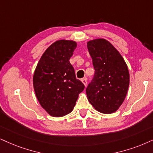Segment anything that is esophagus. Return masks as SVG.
I'll use <instances>...</instances> for the list:
<instances>
[{"mask_svg":"<svg viewBox=\"0 0 153 153\" xmlns=\"http://www.w3.org/2000/svg\"><path fill=\"white\" fill-rule=\"evenodd\" d=\"M81 81H82V82L83 83V85H84L85 86L87 85V78H82V80H81Z\"/></svg>","mask_w":153,"mask_h":153,"instance_id":"34e87169","label":"esophagus"}]
</instances>
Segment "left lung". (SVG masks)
I'll return each instance as SVG.
<instances>
[{"label":"left lung","instance_id":"8db88e82","mask_svg":"<svg viewBox=\"0 0 153 153\" xmlns=\"http://www.w3.org/2000/svg\"><path fill=\"white\" fill-rule=\"evenodd\" d=\"M87 46L95 70L93 82L86 89L87 98L97 111H117L128 92L130 76L124 59L109 41L90 40Z\"/></svg>","mask_w":153,"mask_h":153}]
</instances>
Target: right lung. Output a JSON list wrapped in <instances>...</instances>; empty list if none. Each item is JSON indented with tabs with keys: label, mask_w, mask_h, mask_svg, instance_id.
Returning <instances> with one entry per match:
<instances>
[{
	"label": "right lung",
	"mask_w": 153,
	"mask_h": 153,
	"mask_svg": "<svg viewBox=\"0 0 153 153\" xmlns=\"http://www.w3.org/2000/svg\"><path fill=\"white\" fill-rule=\"evenodd\" d=\"M77 46L73 40L60 39L42 54L33 75V86L42 107L50 116L61 117L73 111L85 86L70 63Z\"/></svg>",
	"instance_id": "1"
}]
</instances>
